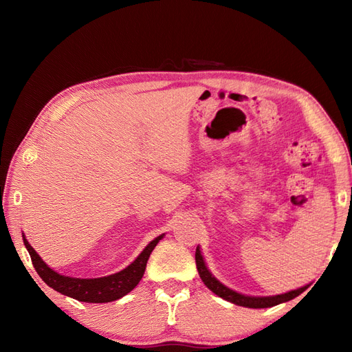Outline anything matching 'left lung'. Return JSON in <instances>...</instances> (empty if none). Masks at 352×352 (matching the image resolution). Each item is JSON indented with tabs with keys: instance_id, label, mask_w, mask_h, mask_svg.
I'll return each instance as SVG.
<instances>
[{
	"instance_id": "8db88e82",
	"label": "left lung",
	"mask_w": 352,
	"mask_h": 352,
	"mask_svg": "<svg viewBox=\"0 0 352 352\" xmlns=\"http://www.w3.org/2000/svg\"><path fill=\"white\" fill-rule=\"evenodd\" d=\"M195 261H197V269L199 273L201 280L204 282V285L208 287L211 292H214L217 296L223 298L232 304H236L241 307H247V308H269V307H274L278 304L294 300L295 296H298L300 294H302L308 286L305 285L298 287V289L285 292V294H279V295H270V296H252V295H245V294H239L236 291L230 289L226 285H223L219 279H216L212 273L208 270L207 264L204 257H202L199 247H197L195 251Z\"/></svg>"
}]
</instances>
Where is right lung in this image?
I'll return each mask as SVG.
<instances>
[{
	"label": "right lung",
	"mask_w": 352,
	"mask_h": 352,
	"mask_svg": "<svg viewBox=\"0 0 352 352\" xmlns=\"http://www.w3.org/2000/svg\"><path fill=\"white\" fill-rule=\"evenodd\" d=\"M163 235L157 236L150 243L146 245L144 251L138 255V257L127 265L126 269L117 272L110 276H104V278H95V279H79V278H70V276L60 274L56 270L48 267L47 263L39 257V254L30 247L25 233H23V242L25 247L30 255L32 263L39 278L44 280L52 289L78 300L82 302H92V304H102V302H111L116 300H120L122 296L129 294L135 286L140 283L142 276L145 273L146 261L150 258L155 245L163 239Z\"/></svg>",
	"instance_id": "right-lung-1"
}]
</instances>
